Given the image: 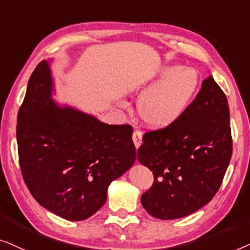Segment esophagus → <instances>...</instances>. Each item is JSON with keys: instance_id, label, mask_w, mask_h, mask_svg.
<instances>
[{"instance_id": "obj_1", "label": "esophagus", "mask_w": 250, "mask_h": 250, "mask_svg": "<svg viewBox=\"0 0 250 250\" xmlns=\"http://www.w3.org/2000/svg\"><path fill=\"white\" fill-rule=\"evenodd\" d=\"M142 139H143L142 131L135 130L134 134H132V141H134V144H135V146H136V147H137V148H138L139 146H141V144H142Z\"/></svg>"}]
</instances>
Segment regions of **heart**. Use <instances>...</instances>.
I'll list each match as a JSON object with an SVG mask.
<instances>
[{
  "instance_id": "obj_1",
  "label": "heart",
  "mask_w": 250,
  "mask_h": 250,
  "mask_svg": "<svg viewBox=\"0 0 250 250\" xmlns=\"http://www.w3.org/2000/svg\"><path fill=\"white\" fill-rule=\"evenodd\" d=\"M198 83L194 69L176 65L165 67L152 82L141 88L138 115L149 127H167L188 108Z\"/></svg>"
}]
</instances>
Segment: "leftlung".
<instances>
[{
    "mask_svg": "<svg viewBox=\"0 0 250 250\" xmlns=\"http://www.w3.org/2000/svg\"><path fill=\"white\" fill-rule=\"evenodd\" d=\"M232 156L229 109L212 76L185 112L167 127L145 132L137 158L154 176L142 205L153 217H185L207 205Z\"/></svg>",
    "mask_w": 250,
    "mask_h": 250,
    "instance_id": "1",
    "label": "left lung"
}]
</instances>
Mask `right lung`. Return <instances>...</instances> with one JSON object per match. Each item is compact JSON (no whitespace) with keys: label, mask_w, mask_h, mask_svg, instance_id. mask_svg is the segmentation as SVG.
Listing matches in <instances>:
<instances>
[{"label":"right lung","mask_w":250,"mask_h":250,"mask_svg":"<svg viewBox=\"0 0 250 250\" xmlns=\"http://www.w3.org/2000/svg\"><path fill=\"white\" fill-rule=\"evenodd\" d=\"M48 62L36 66L17 119L19 165L25 184L42 207L68 221L102 208L111 182L134 165L129 125H106L51 99Z\"/></svg>","instance_id":"add662e5"}]
</instances>
